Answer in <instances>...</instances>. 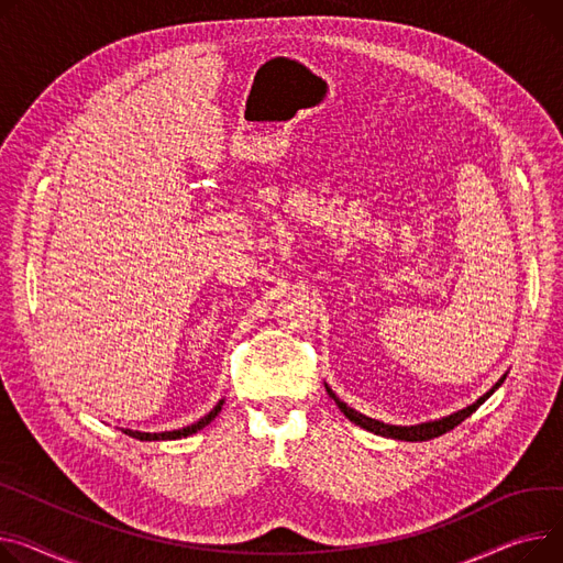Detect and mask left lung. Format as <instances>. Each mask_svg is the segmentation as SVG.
Here are the masks:
<instances>
[{
  "mask_svg": "<svg viewBox=\"0 0 563 563\" xmlns=\"http://www.w3.org/2000/svg\"><path fill=\"white\" fill-rule=\"evenodd\" d=\"M503 383H505V378H500L494 389H498ZM494 389H492L489 394H484L482 398H477V400H475L473 405H468L466 409L455 411V415L445 417V419L430 421V423H421V426H387V423H383V421H376V419H368V417L360 415V411H355L353 407H349L346 402H342L340 398H336V396L332 394V389L325 385L328 396L336 402V407H340V409L344 411V417H346L349 421H353L355 426H360V428H364V430H368V432H373V434L389 437V439H402V441H428V439H434V437H441V434H445V432H451V430L457 428L464 419H468V417L473 415V411H475L486 398H489V396L494 394Z\"/></svg>",
  "mask_w": 563,
  "mask_h": 563,
  "instance_id": "1",
  "label": "left lung"
}]
</instances>
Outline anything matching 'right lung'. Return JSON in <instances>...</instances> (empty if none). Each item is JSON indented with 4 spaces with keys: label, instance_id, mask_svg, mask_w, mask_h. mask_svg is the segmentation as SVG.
I'll use <instances>...</instances> for the list:
<instances>
[{
    "label": "right lung",
    "instance_id": "obj_1",
    "mask_svg": "<svg viewBox=\"0 0 563 563\" xmlns=\"http://www.w3.org/2000/svg\"><path fill=\"white\" fill-rule=\"evenodd\" d=\"M221 405H223V400H219L217 405H214V409H210L208 415L203 417V419H199L197 423H192V426H187V428H183V430H172V432H137V430H124V434H129V437H133V439H140V441H163V439H180V437H190V434H195L197 430H201V428H206L219 411H221Z\"/></svg>",
    "mask_w": 563,
    "mask_h": 563
}]
</instances>
